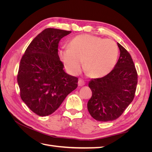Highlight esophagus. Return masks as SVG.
I'll use <instances>...</instances> for the list:
<instances>
[{"mask_svg": "<svg viewBox=\"0 0 152 152\" xmlns=\"http://www.w3.org/2000/svg\"><path fill=\"white\" fill-rule=\"evenodd\" d=\"M85 82L82 80V79H79V82H78V86H80V87H82L85 85Z\"/></svg>", "mask_w": 152, "mask_h": 152, "instance_id": "1", "label": "esophagus"}]
</instances>
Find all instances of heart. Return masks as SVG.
<instances>
[{
	"label": "heart",
	"mask_w": 152,
	"mask_h": 152,
	"mask_svg": "<svg viewBox=\"0 0 152 152\" xmlns=\"http://www.w3.org/2000/svg\"><path fill=\"white\" fill-rule=\"evenodd\" d=\"M58 53L72 74H79L84 61L87 74L92 77H101L107 75L115 65L118 49L113 40L85 34L75 37L68 48L59 50Z\"/></svg>",
	"instance_id": "1"
}]
</instances>
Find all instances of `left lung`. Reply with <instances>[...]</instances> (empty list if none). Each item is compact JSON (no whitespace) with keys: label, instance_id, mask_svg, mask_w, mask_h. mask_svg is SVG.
Instances as JSON below:
<instances>
[{"label":"left lung","instance_id":"8db88e82","mask_svg":"<svg viewBox=\"0 0 152 152\" xmlns=\"http://www.w3.org/2000/svg\"><path fill=\"white\" fill-rule=\"evenodd\" d=\"M120 57L114 68L103 77L92 79V96L87 109L92 117L101 122L116 120L134 98L137 73L130 54L117 43Z\"/></svg>","mask_w":152,"mask_h":152}]
</instances>
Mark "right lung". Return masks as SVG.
Wrapping results in <instances>:
<instances>
[{"label":"right lung","instance_id":"add662e5","mask_svg":"<svg viewBox=\"0 0 152 152\" xmlns=\"http://www.w3.org/2000/svg\"><path fill=\"white\" fill-rule=\"evenodd\" d=\"M71 31L46 28L31 41L21 59L17 75L21 99L39 116L52 114L77 87L78 78L67 74L58 44Z\"/></svg>","mask_w":152,"mask_h":152}]
</instances>
